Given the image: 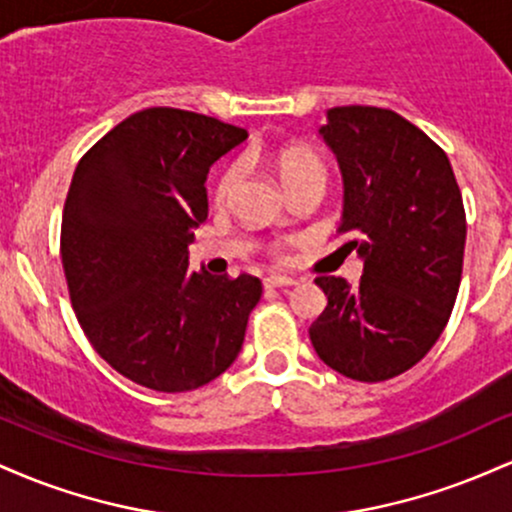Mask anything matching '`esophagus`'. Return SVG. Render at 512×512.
Wrapping results in <instances>:
<instances>
[{"mask_svg":"<svg viewBox=\"0 0 512 512\" xmlns=\"http://www.w3.org/2000/svg\"><path fill=\"white\" fill-rule=\"evenodd\" d=\"M298 281L291 279V276H281V274H272L264 279V289H286V286H296Z\"/></svg>","mask_w":512,"mask_h":512,"instance_id":"34e87169","label":"esophagus"}]
</instances>
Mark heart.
<instances>
[{
    "label": "heart",
    "mask_w": 512,
    "mask_h": 512,
    "mask_svg": "<svg viewBox=\"0 0 512 512\" xmlns=\"http://www.w3.org/2000/svg\"><path fill=\"white\" fill-rule=\"evenodd\" d=\"M274 168L286 187L303 178H325V166L313 154H305V151H281L274 158ZM240 175H243L240 163H231V166L223 170L219 182H216V204H221V207L228 204V199L238 190Z\"/></svg>",
    "instance_id": "heart-1"
}]
</instances>
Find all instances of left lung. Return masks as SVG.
<instances>
[{"label": "left lung", "instance_id": "8db88e82", "mask_svg": "<svg viewBox=\"0 0 512 512\" xmlns=\"http://www.w3.org/2000/svg\"><path fill=\"white\" fill-rule=\"evenodd\" d=\"M320 137L337 156L342 248L363 276H317L327 308L310 342L332 370L361 383L404 373L448 325L462 279L467 219L445 151L402 115L370 105L327 110Z\"/></svg>", "mask_w": 512, "mask_h": 512}]
</instances>
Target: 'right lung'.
I'll return each mask as SVG.
<instances>
[{
  "label": "right lung",
  "instance_id": "obj_1",
  "mask_svg": "<svg viewBox=\"0 0 512 512\" xmlns=\"http://www.w3.org/2000/svg\"><path fill=\"white\" fill-rule=\"evenodd\" d=\"M248 139L178 108L129 115L86 151L62 214V267L79 325L117 373L156 392L211 383L238 358L257 276L190 272L207 173Z\"/></svg>",
  "mask_w": 512,
  "mask_h": 512
}]
</instances>
